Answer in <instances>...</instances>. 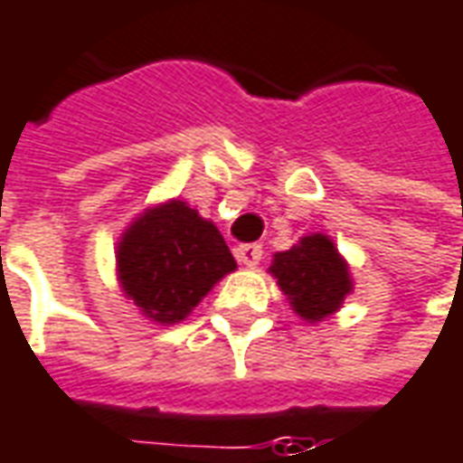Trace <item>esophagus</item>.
Returning a JSON list of instances; mask_svg holds the SVG:
<instances>
[{"label":"esophagus","instance_id":"esophagus-1","mask_svg":"<svg viewBox=\"0 0 463 463\" xmlns=\"http://www.w3.org/2000/svg\"><path fill=\"white\" fill-rule=\"evenodd\" d=\"M235 255L242 265H258L263 258V248L258 242H245V245H238Z\"/></svg>","mask_w":463,"mask_h":463}]
</instances>
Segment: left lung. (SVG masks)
Segmentation results:
<instances>
[{"instance_id": "1", "label": "left lung", "mask_w": 463, "mask_h": 463, "mask_svg": "<svg viewBox=\"0 0 463 463\" xmlns=\"http://www.w3.org/2000/svg\"><path fill=\"white\" fill-rule=\"evenodd\" d=\"M270 273L278 278L293 310L306 321L331 316L351 293L348 268L326 235H308L296 248L278 253Z\"/></svg>"}]
</instances>
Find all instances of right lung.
<instances>
[{
    "mask_svg": "<svg viewBox=\"0 0 463 463\" xmlns=\"http://www.w3.org/2000/svg\"><path fill=\"white\" fill-rule=\"evenodd\" d=\"M118 265L125 293L160 323L183 321L210 288L235 270L218 228L180 200L135 221L119 242Z\"/></svg>",
    "mask_w": 463,
    "mask_h": 463,
    "instance_id": "obj_1",
    "label": "right lung"
}]
</instances>
